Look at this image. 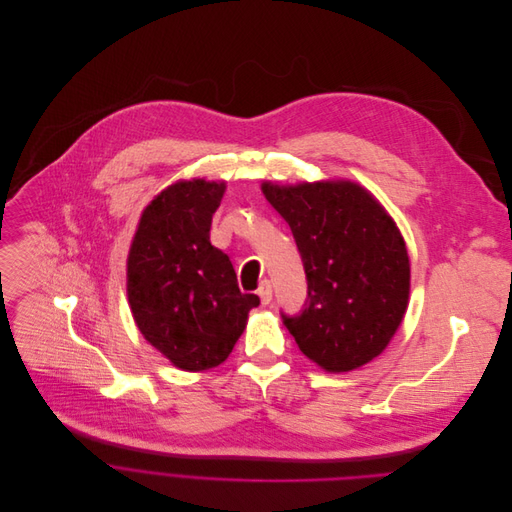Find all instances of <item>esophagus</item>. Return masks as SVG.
<instances>
[{"label":"esophagus","instance_id":"esophagus-1","mask_svg":"<svg viewBox=\"0 0 512 512\" xmlns=\"http://www.w3.org/2000/svg\"><path fill=\"white\" fill-rule=\"evenodd\" d=\"M258 296L262 300V304H268L272 300V284L268 280H262L258 286Z\"/></svg>","mask_w":512,"mask_h":512}]
</instances>
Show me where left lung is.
I'll return each mask as SVG.
<instances>
[{"instance_id":"8db88e82","label":"left lung","mask_w":512,"mask_h":512,"mask_svg":"<svg viewBox=\"0 0 512 512\" xmlns=\"http://www.w3.org/2000/svg\"><path fill=\"white\" fill-rule=\"evenodd\" d=\"M292 230L306 300L282 321L298 349L327 371L375 359L401 325L410 298L405 242L379 201L353 181L262 183Z\"/></svg>"}]
</instances>
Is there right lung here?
<instances>
[{"instance_id":"right-lung-1","label":"right lung","mask_w":512,"mask_h":512,"mask_svg":"<svg viewBox=\"0 0 512 512\" xmlns=\"http://www.w3.org/2000/svg\"><path fill=\"white\" fill-rule=\"evenodd\" d=\"M226 183L191 179L145 208L127 260V294L143 337L183 371L228 359L260 304L242 294L234 266L212 246V216Z\"/></svg>"}]
</instances>
